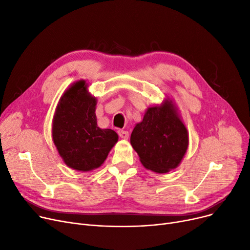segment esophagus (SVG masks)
Returning a JSON list of instances; mask_svg holds the SVG:
<instances>
[{
  "label": "esophagus",
  "mask_w": 250,
  "mask_h": 250,
  "mask_svg": "<svg viewBox=\"0 0 250 250\" xmlns=\"http://www.w3.org/2000/svg\"><path fill=\"white\" fill-rule=\"evenodd\" d=\"M117 134H118V136H120V138H122V139H127L128 138V133L126 132V130L118 129Z\"/></svg>",
  "instance_id": "34e87169"
}]
</instances>
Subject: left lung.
<instances>
[{
  "label": "left lung",
  "mask_w": 250,
  "mask_h": 250,
  "mask_svg": "<svg viewBox=\"0 0 250 250\" xmlns=\"http://www.w3.org/2000/svg\"><path fill=\"white\" fill-rule=\"evenodd\" d=\"M130 144L144 167L156 173H167L180 164L188 134L171 100L147 109L130 135Z\"/></svg>",
  "instance_id": "obj_1"
}]
</instances>
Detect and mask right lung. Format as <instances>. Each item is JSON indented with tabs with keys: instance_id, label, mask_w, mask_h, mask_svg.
<instances>
[{
	"instance_id": "right-lung-1",
	"label": "right lung",
	"mask_w": 250,
	"mask_h": 250,
	"mask_svg": "<svg viewBox=\"0 0 250 250\" xmlns=\"http://www.w3.org/2000/svg\"><path fill=\"white\" fill-rule=\"evenodd\" d=\"M87 83H74L60 99L52 121V140L63 162L78 171L101 166L118 136L110 128L97 126L96 98Z\"/></svg>"
}]
</instances>
